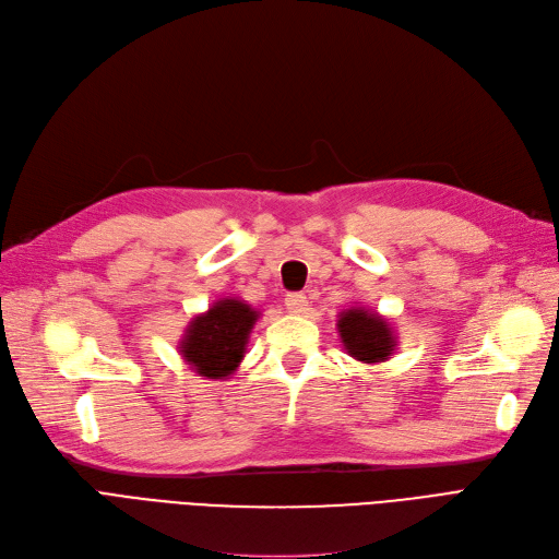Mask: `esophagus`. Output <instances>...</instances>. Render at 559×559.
Listing matches in <instances>:
<instances>
[{"instance_id":"esophagus-1","label":"esophagus","mask_w":559,"mask_h":559,"mask_svg":"<svg viewBox=\"0 0 559 559\" xmlns=\"http://www.w3.org/2000/svg\"><path fill=\"white\" fill-rule=\"evenodd\" d=\"M285 306L290 313H304L308 308V297L304 293H287L285 295Z\"/></svg>"}]
</instances>
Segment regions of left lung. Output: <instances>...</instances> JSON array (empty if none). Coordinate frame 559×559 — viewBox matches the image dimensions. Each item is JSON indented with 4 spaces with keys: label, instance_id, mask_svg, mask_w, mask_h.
<instances>
[{
    "label": "left lung",
    "instance_id": "obj_1",
    "mask_svg": "<svg viewBox=\"0 0 559 559\" xmlns=\"http://www.w3.org/2000/svg\"><path fill=\"white\" fill-rule=\"evenodd\" d=\"M338 332L347 353L366 364L382 361L394 349V338H391L386 322L359 311V308H353L338 320Z\"/></svg>",
    "mask_w": 559,
    "mask_h": 559
}]
</instances>
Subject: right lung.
I'll use <instances>...</instances> for the list:
<instances>
[{
    "label": "right lung",
    "instance_id": "1",
    "mask_svg": "<svg viewBox=\"0 0 559 559\" xmlns=\"http://www.w3.org/2000/svg\"><path fill=\"white\" fill-rule=\"evenodd\" d=\"M255 318L258 313L248 304L237 299L218 301L210 313L193 320L181 347L183 359L204 378L221 380L230 376L243 357Z\"/></svg>",
    "mask_w": 559,
    "mask_h": 559
}]
</instances>
